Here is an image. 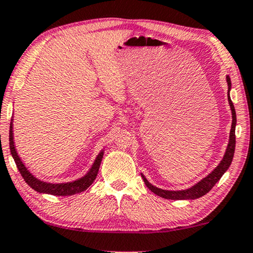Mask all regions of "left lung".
<instances>
[{
	"label": "left lung",
	"instance_id": "left-lung-1",
	"mask_svg": "<svg viewBox=\"0 0 253 253\" xmlns=\"http://www.w3.org/2000/svg\"><path fill=\"white\" fill-rule=\"evenodd\" d=\"M227 84H228V102L230 105V110H232V116H233V123H232V129H230V135H229V143L228 147L226 149L225 156H223L222 161L220 162L218 166L215 167L214 169L212 170L211 173L209 174L208 176L204 177V179L199 181L198 183L195 184L189 189L186 190H164L161 189V188H157L149 182V181L145 179V176L142 174V179H143L145 186H147L149 189H150L152 193L158 195L163 198L166 199H196L202 196H204L209 193L210 190L214 187V184L218 182V181L221 179V176L225 174L227 169H229L230 164L233 162V157H234V152H235V143H236V140H235V126H236V112H235V108L234 104L230 99L229 96V91L230 88H232V83H230V78L227 76Z\"/></svg>",
	"mask_w": 253,
	"mask_h": 253
}]
</instances>
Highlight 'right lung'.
I'll use <instances>...</instances> for the list:
<instances>
[{
  "label": "right lung",
  "mask_w": 253,
  "mask_h": 253,
  "mask_svg": "<svg viewBox=\"0 0 253 253\" xmlns=\"http://www.w3.org/2000/svg\"><path fill=\"white\" fill-rule=\"evenodd\" d=\"M12 131H13L12 123H10V133H9L10 151H11L12 157L15 159L16 165L18 167V170L20 172L21 176L24 177L25 182H26L31 188H33L35 191H38V193L56 195V196H71V195L81 193V191L86 190L87 188L94 182L96 176H97L99 165H101L103 154H104L103 151L99 152L97 157H96L91 169H89V172L79 180H76L73 181V182H67V183H48V182H44V181L37 179L34 175H32V173H30V170L26 169V166H25L23 162L20 161L19 156L17 154L16 148H15Z\"/></svg>",
  "instance_id": "1"
}]
</instances>
